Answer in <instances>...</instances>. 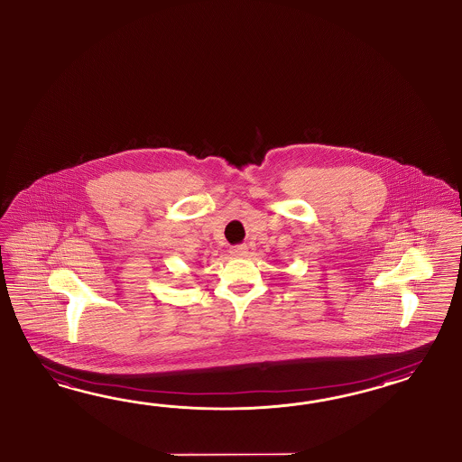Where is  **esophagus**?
<instances>
[{"instance_id": "esophagus-1", "label": "esophagus", "mask_w": 462, "mask_h": 462, "mask_svg": "<svg viewBox=\"0 0 462 462\" xmlns=\"http://www.w3.org/2000/svg\"><path fill=\"white\" fill-rule=\"evenodd\" d=\"M230 254H232L234 257H237V259H244V257H247V254H249V247H247V245H236V247L230 249Z\"/></svg>"}]
</instances>
